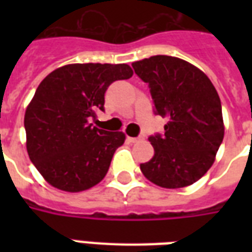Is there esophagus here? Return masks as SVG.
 Returning a JSON list of instances; mask_svg holds the SVG:
<instances>
[{
	"instance_id": "1",
	"label": "esophagus",
	"mask_w": 252,
	"mask_h": 252,
	"mask_svg": "<svg viewBox=\"0 0 252 252\" xmlns=\"http://www.w3.org/2000/svg\"><path fill=\"white\" fill-rule=\"evenodd\" d=\"M142 138H144V137H128V141L132 142V144H134V142L141 141Z\"/></svg>"
}]
</instances>
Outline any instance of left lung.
Wrapping results in <instances>:
<instances>
[{
  "label": "left lung",
  "instance_id": "8db88e82",
  "mask_svg": "<svg viewBox=\"0 0 252 252\" xmlns=\"http://www.w3.org/2000/svg\"><path fill=\"white\" fill-rule=\"evenodd\" d=\"M149 85L154 114L167 119L163 133L150 136L154 156L142 174L163 188L195 183L211 168L223 140L221 100L200 69L178 57L158 56L132 64Z\"/></svg>",
  "mask_w": 252,
  "mask_h": 252
}]
</instances>
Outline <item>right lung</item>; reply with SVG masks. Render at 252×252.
I'll list each match as a JSON object with an SVG mask.
<instances>
[{"label":"right lung","mask_w":252,"mask_h":252,"mask_svg":"<svg viewBox=\"0 0 252 252\" xmlns=\"http://www.w3.org/2000/svg\"><path fill=\"white\" fill-rule=\"evenodd\" d=\"M133 74L126 64H70L41 81L25 115L27 152L51 186L68 192L89 189L106 176L123 132L89 123L104 111L112 82Z\"/></svg>","instance_id":"obj_1"}]
</instances>
